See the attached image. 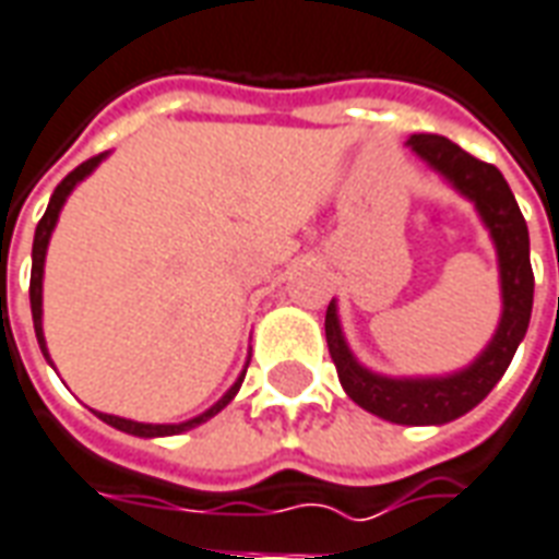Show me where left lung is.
<instances>
[{"label":"left lung","mask_w":559,"mask_h":559,"mask_svg":"<svg viewBox=\"0 0 559 559\" xmlns=\"http://www.w3.org/2000/svg\"><path fill=\"white\" fill-rule=\"evenodd\" d=\"M408 145L438 173L447 175L467 199H474L486 226L491 229L497 255H500V283H503L500 328L474 366L450 378H426V381H393V378L372 374L357 364L352 352L345 348L333 304L324 316V333H328L330 357H333L342 386L360 408L399 426H441L476 408L491 393V386L503 378L519 342L527 333L533 309L531 238H527V223L521 217L519 202L497 166L479 160L459 148L455 142L435 136V133H414Z\"/></svg>","instance_id":"8db88e82"}]
</instances>
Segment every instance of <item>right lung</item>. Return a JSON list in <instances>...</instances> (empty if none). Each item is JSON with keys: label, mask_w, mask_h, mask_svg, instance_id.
<instances>
[{"label": "right lung", "mask_w": 559, "mask_h": 559, "mask_svg": "<svg viewBox=\"0 0 559 559\" xmlns=\"http://www.w3.org/2000/svg\"><path fill=\"white\" fill-rule=\"evenodd\" d=\"M100 160H104V154H95V157H88V160H85V163H80V166H76L73 173L64 175L62 185L52 190L50 205H47V211H44V217H40L38 229H35V243H32V280H28V300H32V321H35V333H38V345H40V352H44V357H47V345H44V333H40V276H44V255H47L50 231H52V226H56V219H59V211H62L68 193H71L73 187H76V181H83L85 175L92 173V169H95V166ZM47 360H50V357H47ZM240 381H243V378H238V384L231 386L229 393L219 399L214 408L205 411L202 417L187 419V423H181V426H151V423H133V419L112 417V414H97V417L104 419V423H109V426H116V429L128 431V435H140V438H160V435H178V431L195 429L199 423H205V419H211V417H214V414H219V411L226 408L231 399H235V393H238V390H240Z\"/></svg>", "instance_id": "right-lung-1"}]
</instances>
